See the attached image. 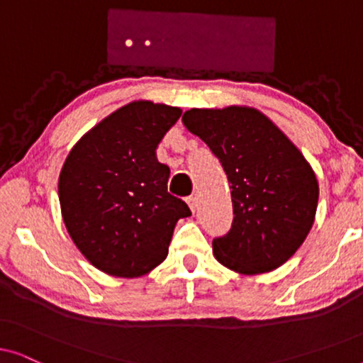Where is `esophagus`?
<instances>
[{
	"mask_svg": "<svg viewBox=\"0 0 363 363\" xmlns=\"http://www.w3.org/2000/svg\"><path fill=\"white\" fill-rule=\"evenodd\" d=\"M186 203H188V206H190V210L191 211H195L196 210V206H198V201H196V196H188L186 198Z\"/></svg>",
	"mask_w": 363,
	"mask_h": 363,
	"instance_id": "esophagus-1",
	"label": "esophagus"
}]
</instances>
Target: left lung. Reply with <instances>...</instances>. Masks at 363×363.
Segmentation results:
<instances>
[{"instance_id": "left-lung-1", "label": "left lung", "mask_w": 363, "mask_h": 363, "mask_svg": "<svg viewBox=\"0 0 363 363\" xmlns=\"http://www.w3.org/2000/svg\"><path fill=\"white\" fill-rule=\"evenodd\" d=\"M183 123L210 147L231 185L233 226L213 255L240 274L284 264L309 235L319 201L315 173L286 133L255 107L190 108Z\"/></svg>"}]
</instances>
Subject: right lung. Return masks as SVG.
I'll list each match as a JSON object with an SVG mask.
<instances>
[{"instance_id": "add662e5", "label": "right lung", "mask_w": 363, "mask_h": 363, "mask_svg": "<svg viewBox=\"0 0 363 363\" xmlns=\"http://www.w3.org/2000/svg\"><path fill=\"white\" fill-rule=\"evenodd\" d=\"M182 108L133 101L82 135L59 175L64 225L84 257L108 276H145L165 261L173 230L191 215L167 191L157 147Z\"/></svg>"}]
</instances>
